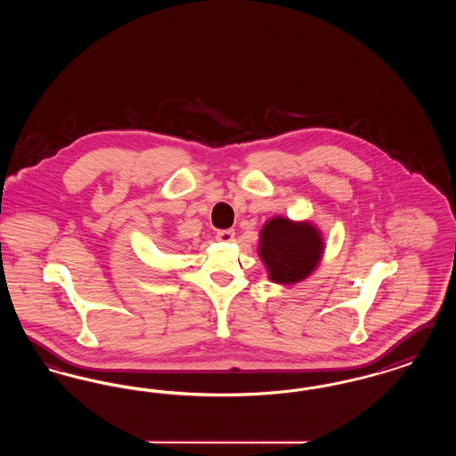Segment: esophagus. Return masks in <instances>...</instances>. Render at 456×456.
<instances>
[{"label":"esophagus","instance_id":"obj_1","mask_svg":"<svg viewBox=\"0 0 456 456\" xmlns=\"http://www.w3.org/2000/svg\"><path fill=\"white\" fill-rule=\"evenodd\" d=\"M234 236H236V232H234L232 229L217 231V239L218 240H222V242H231V240H234Z\"/></svg>","mask_w":456,"mask_h":456}]
</instances>
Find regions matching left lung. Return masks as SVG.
I'll list each match as a JSON object with an SVG mask.
<instances>
[{
	"mask_svg": "<svg viewBox=\"0 0 456 456\" xmlns=\"http://www.w3.org/2000/svg\"><path fill=\"white\" fill-rule=\"evenodd\" d=\"M325 244L322 232L311 222L270 218L260 232L258 255L272 282H301L322 261Z\"/></svg>",
	"mask_w": 456,
	"mask_h": 456,
	"instance_id": "8db88e82",
	"label": "left lung"
}]
</instances>
